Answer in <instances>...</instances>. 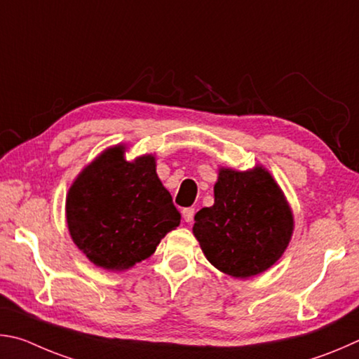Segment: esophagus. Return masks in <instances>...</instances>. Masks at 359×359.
Returning a JSON list of instances; mask_svg holds the SVG:
<instances>
[{"mask_svg": "<svg viewBox=\"0 0 359 359\" xmlns=\"http://www.w3.org/2000/svg\"><path fill=\"white\" fill-rule=\"evenodd\" d=\"M194 215H196V210H194V208H184L183 210V219L186 222H192Z\"/></svg>", "mask_w": 359, "mask_h": 359, "instance_id": "obj_1", "label": "esophagus"}]
</instances>
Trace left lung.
<instances>
[{
    "label": "left lung",
    "mask_w": 359,
    "mask_h": 359,
    "mask_svg": "<svg viewBox=\"0 0 359 359\" xmlns=\"http://www.w3.org/2000/svg\"><path fill=\"white\" fill-rule=\"evenodd\" d=\"M294 219L278 181L263 165L221 167L215 205L196 215L192 233L212 266L235 279L271 268L290 244Z\"/></svg>",
    "instance_id": "obj_1"
}]
</instances>
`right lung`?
Listing matches in <instances>:
<instances>
[{"label": "right lung", "mask_w": 359, "mask_h": 359, "mask_svg": "<svg viewBox=\"0 0 359 359\" xmlns=\"http://www.w3.org/2000/svg\"><path fill=\"white\" fill-rule=\"evenodd\" d=\"M66 222L75 246L93 265L126 271L154 254L181 222L156 173L154 154L126 159V144L104 149L74 180Z\"/></svg>", "instance_id": "obj_1"}]
</instances>
